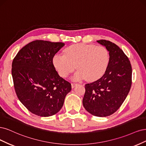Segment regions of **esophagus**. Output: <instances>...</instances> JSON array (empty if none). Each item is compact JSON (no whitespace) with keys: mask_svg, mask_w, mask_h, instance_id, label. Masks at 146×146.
<instances>
[{"mask_svg":"<svg viewBox=\"0 0 146 146\" xmlns=\"http://www.w3.org/2000/svg\"><path fill=\"white\" fill-rule=\"evenodd\" d=\"M78 83H74V82H73V83L72 84V88H74V87H76V86H78Z\"/></svg>","mask_w":146,"mask_h":146,"instance_id":"esophagus-1","label":"esophagus"}]
</instances>
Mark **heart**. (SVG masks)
Segmentation results:
<instances>
[{
    "label": "heart",
    "instance_id": "obj_1",
    "mask_svg": "<svg viewBox=\"0 0 146 146\" xmlns=\"http://www.w3.org/2000/svg\"><path fill=\"white\" fill-rule=\"evenodd\" d=\"M110 62L109 51L103 46L78 44L69 46L64 54H56L53 64L59 74L67 78L77 68L73 79L79 81L86 78L93 81L100 78L105 73Z\"/></svg>",
    "mask_w": 146,
    "mask_h": 146
}]
</instances>
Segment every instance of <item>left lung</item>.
Returning <instances> with one entry per match:
<instances>
[{
  "label": "left lung",
  "instance_id": "left-lung-1",
  "mask_svg": "<svg viewBox=\"0 0 146 146\" xmlns=\"http://www.w3.org/2000/svg\"><path fill=\"white\" fill-rule=\"evenodd\" d=\"M109 51L110 62L104 75L85 85L83 106L90 114L99 117L110 116L121 107L131 86V64L123 51L113 42L97 40Z\"/></svg>",
  "mask_w": 146,
  "mask_h": 146
}]
</instances>
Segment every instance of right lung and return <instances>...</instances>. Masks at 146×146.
Returning <instances> with one entry per match:
<instances>
[{
	"label": "right lung",
	"mask_w": 146,
	"mask_h": 146,
	"mask_svg": "<svg viewBox=\"0 0 146 146\" xmlns=\"http://www.w3.org/2000/svg\"><path fill=\"white\" fill-rule=\"evenodd\" d=\"M62 42L36 40L19 50L12 63L14 87L19 101L32 113L52 116L62 107L71 84L60 77L53 63Z\"/></svg>",
	"instance_id": "obj_1"
}]
</instances>
